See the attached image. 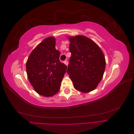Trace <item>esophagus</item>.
<instances>
[{
	"instance_id": "1",
	"label": "esophagus",
	"mask_w": 134,
	"mask_h": 134,
	"mask_svg": "<svg viewBox=\"0 0 134 134\" xmlns=\"http://www.w3.org/2000/svg\"><path fill=\"white\" fill-rule=\"evenodd\" d=\"M64 63L66 65V66H68V61H64Z\"/></svg>"
}]
</instances>
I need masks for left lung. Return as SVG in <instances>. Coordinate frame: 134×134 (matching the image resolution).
Wrapping results in <instances>:
<instances>
[{
	"label": "left lung",
	"instance_id": "left-lung-1",
	"mask_svg": "<svg viewBox=\"0 0 134 134\" xmlns=\"http://www.w3.org/2000/svg\"><path fill=\"white\" fill-rule=\"evenodd\" d=\"M70 58L67 72L75 90L92 91L102 79L106 66L102 51L90 38L84 36H69Z\"/></svg>",
	"mask_w": 134,
	"mask_h": 134
}]
</instances>
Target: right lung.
<instances>
[{
    "label": "right lung",
    "mask_w": 134,
    "mask_h": 134,
    "mask_svg": "<svg viewBox=\"0 0 134 134\" xmlns=\"http://www.w3.org/2000/svg\"><path fill=\"white\" fill-rule=\"evenodd\" d=\"M55 38L43 40L32 51L26 63L28 78L35 91L44 97H51L60 89L67 66L60 62V52L55 48Z\"/></svg>",
    "instance_id": "obj_1"
}]
</instances>
